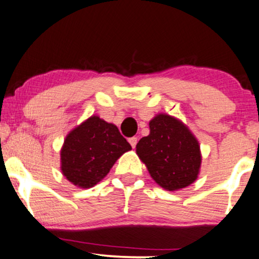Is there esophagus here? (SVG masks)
Wrapping results in <instances>:
<instances>
[{
  "label": "esophagus",
  "instance_id": "obj_1",
  "mask_svg": "<svg viewBox=\"0 0 259 259\" xmlns=\"http://www.w3.org/2000/svg\"><path fill=\"white\" fill-rule=\"evenodd\" d=\"M129 143L132 144L133 148H135L136 147V143H137V137H130Z\"/></svg>",
  "mask_w": 259,
  "mask_h": 259
}]
</instances>
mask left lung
Instances as JSON below:
<instances>
[{
	"label": "left lung",
	"instance_id": "obj_1",
	"mask_svg": "<svg viewBox=\"0 0 259 259\" xmlns=\"http://www.w3.org/2000/svg\"><path fill=\"white\" fill-rule=\"evenodd\" d=\"M149 135L142 137L136 153L150 177L167 191L193 184L201 165V153L195 136L181 120L158 113L149 122Z\"/></svg>",
	"mask_w": 259,
	"mask_h": 259
}]
</instances>
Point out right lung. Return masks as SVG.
I'll use <instances>...</instances> for the list:
<instances>
[{
    "instance_id": "obj_1",
    "label": "right lung",
    "mask_w": 259,
    "mask_h": 259,
    "mask_svg": "<svg viewBox=\"0 0 259 259\" xmlns=\"http://www.w3.org/2000/svg\"><path fill=\"white\" fill-rule=\"evenodd\" d=\"M130 149L115 124L91 116L65 139L60 151L61 173L77 187L91 188Z\"/></svg>"
}]
</instances>
